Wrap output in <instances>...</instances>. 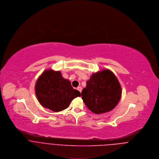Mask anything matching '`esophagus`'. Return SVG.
<instances>
[{
  "mask_svg": "<svg viewBox=\"0 0 159 159\" xmlns=\"http://www.w3.org/2000/svg\"><path fill=\"white\" fill-rule=\"evenodd\" d=\"M77 89H78V90L80 92V93L82 91V88H81V86H79V87H78V88H77Z\"/></svg>",
  "mask_w": 159,
  "mask_h": 159,
  "instance_id": "1",
  "label": "esophagus"
}]
</instances>
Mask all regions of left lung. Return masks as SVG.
Listing matches in <instances>:
<instances>
[{
    "mask_svg": "<svg viewBox=\"0 0 159 159\" xmlns=\"http://www.w3.org/2000/svg\"><path fill=\"white\" fill-rule=\"evenodd\" d=\"M121 87L115 74L108 69L94 73L81 93L82 99L93 113H105L112 110L121 97Z\"/></svg>",
    "mask_w": 159,
    "mask_h": 159,
    "instance_id": "obj_1",
    "label": "left lung"
}]
</instances>
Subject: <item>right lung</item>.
Returning a JSON list of instances; mask_svg holds the SVG:
<instances>
[{"label":"right lung","mask_w":159,"mask_h":159,"mask_svg":"<svg viewBox=\"0 0 159 159\" xmlns=\"http://www.w3.org/2000/svg\"><path fill=\"white\" fill-rule=\"evenodd\" d=\"M35 93L42 107L58 112L67 108L72 100L81 96L71 82L62 76L59 71L46 70L38 78Z\"/></svg>","instance_id":"add662e5"}]
</instances>
